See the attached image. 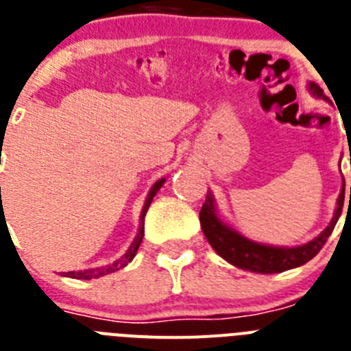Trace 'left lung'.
I'll return each mask as SVG.
<instances>
[{
  "label": "left lung",
  "mask_w": 351,
  "mask_h": 351,
  "mask_svg": "<svg viewBox=\"0 0 351 351\" xmlns=\"http://www.w3.org/2000/svg\"><path fill=\"white\" fill-rule=\"evenodd\" d=\"M311 95L316 99H325L323 90L315 83L307 84ZM351 162V158H350ZM350 199H351V187H350ZM344 203V180L343 189H341L339 197H337V206L334 212L330 224H328L322 233L313 239L311 242L302 243V245H293V247H281V245H270V243L254 242V240L243 237L242 233L231 228L228 222L221 219L217 212V203L212 193H206V199L201 206L199 222L201 230L205 233L206 240L217 252L221 258L234 267L249 270L254 274H279L289 270V268H297L300 265L307 263L313 260L322 247L325 245L327 239L334 231V226L337 224L343 212Z\"/></svg>",
  "instance_id": "left-lung-1"
}]
</instances>
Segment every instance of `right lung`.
Returning a JSON list of instances; mask_svg holds the SVG:
<instances>
[{"label": "right lung", "mask_w": 351, "mask_h": 351, "mask_svg": "<svg viewBox=\"0 0 351 351\" xmlns=\"http://www.w3.org/2000/svg\"><path fill=\"white\" fill-rule=\"evenodd\" d=\"M164 182H166V178H160V180H157V182H155L154 185H152L150 193H148V196H146V199H145V205H143L141 215H139L138 234H136V239H134V242L130 243V247L127 249V252H125V254L121 256L120 260H117V261H114V263H111V265H106V267L88 268V270H79V272H65V274H63V276H65V277H72V279H99V277L108 276V274L117 272V270H120V268L127 267V265H129L130 261L134 260V256H136V252H138L139 245H141L143 234H145V215H146V212H148V208H150L152 199H154L155 194L158 193V189L162 187Z\"/></svg>", "instance_id": "1"}]
</instances>
